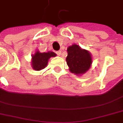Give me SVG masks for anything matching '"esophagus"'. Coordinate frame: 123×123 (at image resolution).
I'll list each match as a JSON object with an SVG mask.
<instances>
[{"instance_id":"34e87169","label":"esophagus","mask_w":123,"mask_h":123,"mask_svg":"<svg viewBox=\"0 0 123 123\" xmlns=\"http://www.w3.org/2000/svg\"><path fill=\"white\" fill-rule=\"evenodd\" d=\"M56 54H57V55H59V56L61 55V51L59 50V51H57V52H56Z\"/></svg>"}]
</instances>
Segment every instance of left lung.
Listing matches in <instances>:
<instances>
[{"label":"left lung","instance_id":"left-lung-1","mask_svg":"<svg viewBox=\"0 0 123 123\" xmlns=\"http://www.w3.org/2000/svg\"><path fill=\"white\" fill-rule=\"evenodd\" d=\"M67 52L68 56L66 60L71 73L80 75L89 69L92 64V57L87 50L73 44L68 48Z\"/></svg>","mask_w":123,"mask_h":123}]
</instances>
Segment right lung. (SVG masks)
Segmentation results:
<instances>
[{
	"label": "right lung",
	"mask_w": 123,
	"mask_h": 123,
	"mask_svg": "<svg viewBox=\"0 0 123 123\" xmlns=\"http://www.w3.org/2000/svg\"><path fill=\"white\" fill-rule=\"evenodd\" d=\"M56 55L55 53L53 52L41 53L39 51H36L34 55H32V68L36 71L44 69L48 64L49 59L52 57H55Z\"/></svg>",
	"instance_id": "1"
}]
</instances>
